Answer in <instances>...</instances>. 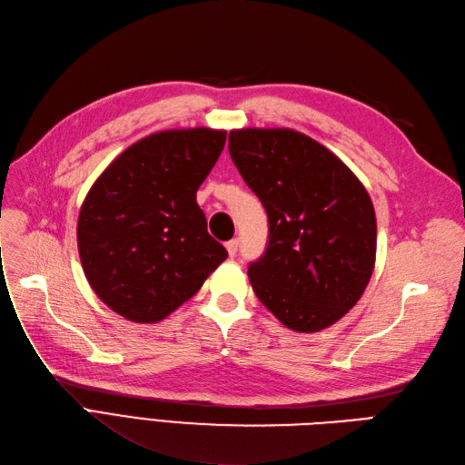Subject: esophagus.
<instances>
[{
    "label": "esophagus",
    "mask_w": 465,
    "mask_h": 465,
    "mask_svg": "<svg viewBox=\"0 0 465 465\" xmlns=\"http://www.w3.org/2000/svg\"><path fill=\"white\" fill-rule=\"evenodd\" d=\"M226 249H228V254L230 257H235L237 254V249H239V239L235 237V239H230V242L226 243Z\"/></svg>",
    "instance_id": "esophagus-1"
}]
</instances>
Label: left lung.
<instances>
[{"label":"left lung","instance_id":"obj_1","mask_svg":"<svg viewBox=\"0 0 465 465\" xmlns=\"http://www.w3.org/2000/svg\"><path fill=\"white\" fill-rule=\"evenodd\" d=\"M228 146L268 216L266 249L247 272L254 293L292 331L334 324L374 268L369 193L336 154L293 129L232 131Z\"/></svg>","mask_w":465,"mask_h":465}]
</instances>
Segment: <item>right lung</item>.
Here are the masks:
<instances>
[{
  "label": "right lung",
  "mask_w": 465,
  "mask_h": 465,
  "mask_svg": "<svg viewBox=\"0 0 465 465\" xmlns=\"http://www.w3.org/2000/svg\"><path fill=\"white\" fill-rule=\"evenodd\" d=\"M223 144L226 131L154 133L119 154L88 191L77 223L83 271L127 321L166 319L226 261L197 204Z\"/></svg>",
  "instance_id": "1"
}]
</instances>
